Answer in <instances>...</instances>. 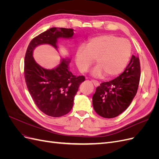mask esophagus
Wrapping results in <instances>:
<instances>
[{
  "label": "esophagus",
  "instance_id": "esophagus-1",
  "mask_svg": "<svg viewBox=\"0 0 159 159\" xmlns=\"http://www.w3.org/2000/svg\"><path fill=\"white\" fill-rule=\"evenodd\" d=\"M91 82H92V83L94 84V85L95 86V87H98V86L99 85V81H98L97 80H91Z\"/></svg>",
  "mask_w": 159,
  "mask_h": 159
}]
</instances>
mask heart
Listing matches in <instances>:
<instances>
[{
	"instance_id": "1",
	"label": "heart",
	"mask_w": 159,
	"mask_h": 159,
	"mask_svg": "<svg viewBox=\"0 0 159 159\" xmlns=\"http://www.w3.org/2000/svg\"><path fill=\"white\" fill-rule=\"evenodd\" d=\"M131 53V44L125 38L105 34L90 38L85 46H81L75 55V64L84 73L93 64L94 59L98 66L91 71L94 77H107L120 74L126 68Z\"/></svg>"
}]
</instances>
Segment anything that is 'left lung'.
<instances>
[{"instance_id":"obj_1","label":"left lung","mask_w":159,"mask_h":159,"mask_svg":"<svg viewBox=\"0 0 159 159\" xmlns=\"http://www.w3.org/2000/svg\"><path fill=\"white\" fill-rule=\"evenodd\" d=\"M141 66L138 56L133 55L125 70L115 79L96 88L92 102L95 111L104 118H113L125 111L139 87Z\"/></svg>"}]
</instances>
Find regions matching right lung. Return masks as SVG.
<instances>
[{
    "mask_svg": "<svg viewBox=\"0 0 159 159\" xmlns=\"http://www.w3.org/2000/svg\"><path fill=\"white\" fill-rule=\"evenodd\" d=\"M74 29L51 28L31 40L25 59V78L29 93L36 106L47 115L59 117L68 113L74 105V97L84 75L75 76L69 70L70 58H62L56 68H42L33 57L35 48L49 44L57 50L59 38L71 39Z\"/></svg>",
    "mask_w": 159,
    "mask_h": 159,
    "instance_id": "right-lung-1",
    "label": "right lung"
}]
</instances>
